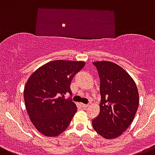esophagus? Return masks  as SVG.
Returning <instances> with one entry per match:
<instances>
[{"mask_svg": "<svg viewBox=\"0 0 155 155\" xmlns=\"http://www.w3.org/2000/svg\"><path fill=\"white\" fill-rule=\"evenodd\" d=\"M80 106H81L83 108H86V107H87L88 105H87V104H84V103H80Z\"/></svg>", "mask_w": 155, "mask_h": 155, "instance_id": "obj_1", "label": "esophagus"}]
</instances>
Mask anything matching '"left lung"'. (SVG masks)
<instances>
[{
    "label": "left lung",
    "instance_id": "left-lung-1",
    "mask_svg": "<svg viewBox=\"0 0 155 155\" xmlns=\"http://www.w3.org/2000/svg\"><path fill=\"white\" fill-rule=\"evenodd\" d=\"M100 78V112L92 126L105 139L118 137L133 121L139 106V91L129 74L111 61H95Z\"/></svg>",
    "mask_w": 155,
    "mask_h": 155
}]
</instances>
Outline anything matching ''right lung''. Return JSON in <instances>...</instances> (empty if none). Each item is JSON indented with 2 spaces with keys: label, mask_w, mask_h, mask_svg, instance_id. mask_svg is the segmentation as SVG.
<instances>
[{
  "label": "right lung",
  "mask_w": 155,
  "mask_h": 155,
  "mask_svg": "<svg viewBox=\"0 0 155 155\" xmlns=\"http://www.w3.org/2000/svg\"><path fill=\"white\" fill-rule=\"evenodd\" d=\"M84 65V61L57 60L31 75L24 87L23 98L31 123L41 134L55 137L68 127L77 106L63 96L71 94V80Z\"/></svg>",
  "instance_id": "1"
}]
</instances>
